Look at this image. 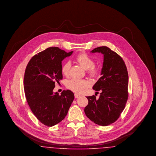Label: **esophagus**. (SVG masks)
Returning <instances> with one entry per match:
<instances>
[{"label": "esophagus", "instance_id": "obj_1", "mask_svg": "<svg viewBox=\"0 0 156 156\" xmlns=\"http://www.w3.org/2000/svg\"><path fill=\"white\" fill-rule=\"evenodd\" d=\"M74 96L75 98H76V99H77V98H78L80 97V95H78V94H75Z\"/></svg>", "mask_w": 156, "mask_h": 156}]
</instances>
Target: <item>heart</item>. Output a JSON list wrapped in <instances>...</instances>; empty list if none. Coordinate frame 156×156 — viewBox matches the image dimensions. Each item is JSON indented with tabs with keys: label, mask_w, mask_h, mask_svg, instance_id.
Here are the masks:
<instances>
[{
	"label": "heart",
	"mask_w": 156,
	"mask_h": 156,
	"mask_svg": "<svg viewBox=\"0 0 156 156\" xmlns=\"http://www.w3.org/2000/svg\"><path fill=\"white\" fill-rule=\"evenodd\" d=\"M75 60L83 67L87 69L88 73L90 76H97L99 74V70L94 66L95 62L89 55L82 52L79 54L76 57ZM71 64L69 62H66L61 68L62 74L67 76L69 74ZM90 86L88 82L84 80L72 79L67 82V87L77 94H82L85 92Z\"/></svg>",
	"instance_id": "obj_1"
}]
</instances>
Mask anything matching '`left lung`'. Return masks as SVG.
Here are the masks:
<instances>
[{"label":"left lung","instance_id":"obj_1","mask_svg":"<svg viewBox=\"0 0 156 156\" xmlns=\"http://www.w3.org/2000/svg\"><path fill=\"white\" fill-rule=\"evenodd\" d=\"M91 52L104 55L102 76L93 87L99 99L95 95L87 97L88 104L85 108L86 116L100 126H108L116 122L125 109L128 98L129 76L124 61L116 52L102 46Z\"/></svg>","mask_w":156,"mask_h":156}]
</instances>
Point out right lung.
I'll list each match as a JSON object with an SVG mask.
<instances>
[{
    "label": "right lung",
    "mask_w": 156,
    "mask_h": 156,
    "mask_svg": "<svg viewBox=\"0 0 156 156\" xmlns=\"http://www.w3.org/2000/svg\"><path fill=\"white\" fill-rule=\"evenodd\" d=\"M73 51L52 47L34 55L24 73V89L27 102L37 119L47 126H54L65 118L74 99L70 90L54 93L55 82L62 79V61Z\"/></svg>",
    "instance_id": "obj_1"
}]
</instances>
